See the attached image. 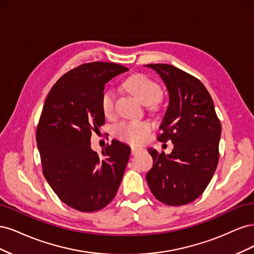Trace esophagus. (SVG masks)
Returning a JSON list of instances; mask_svg holds the SVG:
<instances>
[{
  "label": "esophagus",
  "instance_id": "esophagus-1",
  "mask_svg": "<svg viewBox=\"0 0 254 254\" xmlns=\"http://www.w3.org/2000/svg\"><path fill=\"white\" fill-rule=\"evenodd\" d=\"M141 151H143V147H141V146H135V145L131 146V153H132V155H136V153H139Z\"/></svg>",
  "mask_w": 254,
  "mask_h": 254
}]
</instances>
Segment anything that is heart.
Returning a JSON list of instances; mask_svg holds the SVG:
<instances>
[{
  "mask_svg": "<svg viewBox=\"0 0 254 254\" xmlns=\"http://www.w3.org/2000/svg\"><path fill=\"white\" fill-rule=\"evenodd\" d=\"M124 88L132 94L143 105L156 107L161 99V88L159 84L143 74L130 76L124 82ZM115 95L113 91H105L101 98V108L106 117H109L114 111ZM151 130L150 123L146 121L122 122L114 128V134L119 139L129 143H141Z\"/></svg>",
  "mask_w": 254,
  "mask_h": 254,
  "instance_id": "obj_1",
  "label": "heart"
}]
</instances>
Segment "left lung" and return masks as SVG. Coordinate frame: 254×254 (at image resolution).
I'll return each instance as SVG.
<instances>
[{"instance_id": "obj_1", "label": "left lung", "mask_w": 254, "mask_h": 254, "mask_svg": "<svg viewBox=\"0 0 254 254\" xmlns=\"http://www.w3.org/2000/svg\"><path fill=\"white\" fill-rule=\"evenodd\" d=\"M163 80L170 103L158 141L171 140L170 155L148 148L153 165L146 174L159 201L183 205L200 196L216 170L221 125L213 99L202 82L171 64H146Z\"/></svg>"}]
</instances>
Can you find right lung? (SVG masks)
<instances>
[{
	"mask_svg": "<svg viewBox=\"0 0 254 254\" xmlns=\"http://www.w3.org/2000/svg\"><path fill=\"white\" fill-rule=\"evenodd\" d=\"M127 71L101 61L81 64L58 79L43 105L36 134L43 175L60 200L77 211L104 209L122 182L129 146L113 140L99 157L90 140L105 124V84Z\"/></svg>",
	"mask_w": 254,
	"mask_h": 254,
	"instance_id": "right-lung-1",
	"label": "right lung"
}]
</instances>
